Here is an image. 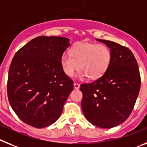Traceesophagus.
Returning a JSON list of instances; mask_svg holds the SVG:
<instances>
[{"label": "esophagus", "mask_w": 147, "mask_h": 147, "mask_svg": "<svg viewBox=\"0 0 147 147\" xmlns=\"http://www.w3.org/2000/svg\"><path fill=\"white\" fill-rule=\"evenodd\" d=\"M80 88V84H77V83H74V89H78Z\"/></svg>", "instance_id": "esophagus-1"}]
</instances>
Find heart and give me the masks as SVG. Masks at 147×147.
<instances>
[{
    "mask_svg": "<svg viewBox=\"0 0 147 147\" xmlns=\"http://www.w3.org/2000/svg\"><path fill=\"white\" fill-rule=\"evenodd\" d=\"M111 59V51L107 46L81 42L73 46L70 53H63L60 63L63 72L69 77H72L81 66L82 69L77 75L78 78L97 79L107 72Z\"/></svg>",
    "mask_w": 147,
    "mask_h": 147,
    "instance_id": "1",
    "label": "heart"
}]
</instances>
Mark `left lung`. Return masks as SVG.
I'll use <instances>...</instances> for the list:
<instances>
[{"instance_id":"1","label":"left lung","mask_w":147,"mask_h":147,"mask_svg":"<svg viewBox=\"0 0 147 147\" xmlns=\"http://www.w3.org/2000/svg\"><path fill=\"white\" fill-rule=\"evenodd\" d=\"M110 49L112 59L107 72L91 84L81 85V108L92 124L109 129L128 118L137 100L141 77L132 52L118 43L96 39Z\"/></svg>"}]
</instances>
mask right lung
I'll use <instances>...</instances> for the list:
<instances>
[{
	"label": "right lung",
	"mask_w": 147,
	"mask_h": 147,
	"mask_svg": "<svg viewBox=\"0 0 147 147\" xmlns=\"http://www.w3.org/2000/svg\"><path fill=\"white\" fill-rule=\"evenodd\" d=\"M69 39L39 36L19 49L9 70L7 92L12 109L23 122L35 128L54 123L73 89L60 60Z\"/></svg>",
	"instance_id": "right-lung-1"
}]
</instances>
